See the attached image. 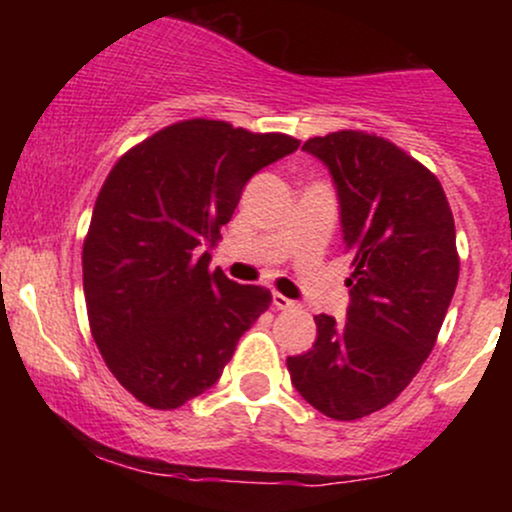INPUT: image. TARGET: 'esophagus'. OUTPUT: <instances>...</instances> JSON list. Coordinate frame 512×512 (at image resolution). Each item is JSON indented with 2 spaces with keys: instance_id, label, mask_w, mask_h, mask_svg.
<instances>
[{
  "instance_id": "obj_1",
  "label": "esophagus",
  "mask_w": 512,
  "mask_h": 512,
  "mask_svg": "<svg viewBox=\"0 0 512 512\" xmlns=\"http://www.w3.org/2000/svg\"><path fill=\"white\" fill-rule=\"evenodd\" d=\"M272 305L276 310H291L296 308V301H291V298H286L284 293H272Z\"/></svg>"
}]
</instances>
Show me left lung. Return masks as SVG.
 <instances>
[{"instance_id": "obj_1", "label": "left lung", "mask_w": 512, "mask_h": 512, "mask_svg": "<svg viewBox=\"0 0 512 512\" xmlns=\"http://www.w3.org/2000/svg\"><path fill=\"white\" fill-rule=\"evenodd\" d=\"M305 154L330 170L339 199L346 322L315 315L313 349L286 358L308 404L354 421L395 402L431 354L455 293V221L438 178L375 134L332 132Z\"/></svg>"}]
</instances>
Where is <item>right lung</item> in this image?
I'll return each instance as SVG.
<instances>
[{"label":"right lung","mask_w":512,"mask_h":512,"mask_svg":"<svg viewBox=\"0 0 512 512\" xmlns=\"http://www.w3.org/2000/svg\"><path fill=\"white\" fill-rule=\"evenodd\" d=\"M298 144L187 120L127 151L103 182L84 243L88 322L110 373L146 407L207 392L272 303L262 286L209 274V245L252 175Z\"/></svg>","instance_id":"obj_1"}]
</instances>
